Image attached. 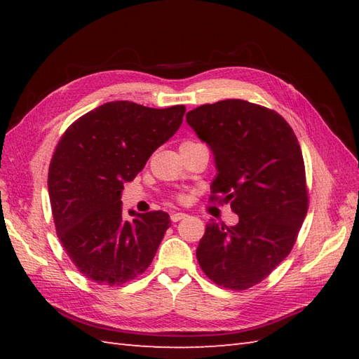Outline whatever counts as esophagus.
I'll list each match as a JSON object with an SVG mask.
<instances>
[{"mask_svg":"<svg viewBox=\"0 0 359 359\" xmlns=\"http://www.w3.org/2000/svg\"><path fill=\"white\" fill-rule=\"evenodd\" d=\"M185 212H172L171 215V220L172 222H179V220H182V219H185Z\"/></svg>","mask_w":359,"mask_h":359,"instance_id":"34e87169","label":"esophagus"}]
</instances>
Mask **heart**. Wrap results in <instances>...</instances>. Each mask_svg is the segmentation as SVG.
I'll use <instances>...</instances> for the list:
<instances>
[{
  "mask_svg": "<svg viewBox=\"0 0 359 359\" xmlns=\"http://www.w3.org/2000/svg\"><path fill=\"white\" fill-rule=\"evenodd\" d=\"M179 199L180 201H185V196H179Z\"/></svg>",
  "mask_w": 359,
  "mask_h": 359,
  "instance_id": "obj_1",
  "label": "heart"
}]
</instances>
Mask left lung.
I'll list each match as a JSON object with an SVG mask.
<instances>
[{
    "instance_id": "obj_1",
    "label": "left lung",
    "mask_w": 359,
    "mask_h": 359,
    "mask_svg": "<svg viewBox=\"0 0 359 359\" xmlns=\"http://www.w3.org/2000/svg\"><path fill=\"white\" fill-rule=\"evenodd\" d=\"M187 121L215 156L211 199L230 203L239 216L234 226L211 219L197 261L217 285L250 288L288 256L306 219L299 142L278 112L245 100L202 104Z\"/></svg>"
}]
</instances>
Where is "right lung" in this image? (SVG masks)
Segmentation results:
<instances>
[{"mask_svg":"<svg viewBox=\"0 0 359 359\" xmlns=\"http://www.w3.org/2000/svg\"><path fill=\"white\" fill-rule=\"evenodd\" d=\"M185 106L109 102L66 129L49 166L53 222L67 256L88 279L121 285L148 269L170 228L163 211L123 219L121 189L175 134Z\"/></svg>","mask_w":359,"mask_h":359,"instance_id":"right-lung-1","label":"right lung"}]
</instances>
